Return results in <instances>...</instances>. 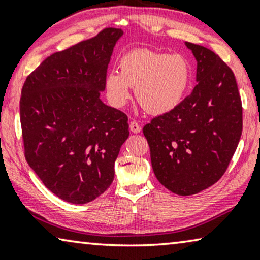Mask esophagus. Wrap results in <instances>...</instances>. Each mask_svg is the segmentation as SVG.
<instances>
[{
  "label": "esophagus",
  "instance_id": "34e87169",
  "mask_svg": "<svg viewBox=\"0 0 260 260\" xmlns=\"http://www.w3.org/2000/svg\"><path fill=\"white\" fill-rule=\"evenodd\" d=\"M129 129H131V132L132 133H139V132L141 131V127H140V125H139V123L137 122V121H131V123H129Z\"/></svg>",
  "mask_w": 260,
  "mask_h": 260
}]
</instances>
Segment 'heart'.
Returning a JSON list of instances; mask_svg holds the SVG:
<instances>
[{
  "label": "heart",
  "mask_w": 260,
  "mask_h": 260,
  "mask_svg": "<svg viewBox=\"0 0 260 260\" xmlns=\"http://www.w3.org/2000/svg\"><path fill=\"white\" fill-rule=\"evenodd\" d=\"M120 72L112 71L105 78V90L114 107H122L135 88L139 105L153 115H161L177 107L184 99L192 68L181 54H167L149 49H135L120 58Z\"/></svg>",
  "instance_id": "heart-1"
}]
</instances>
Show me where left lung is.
<instances>
[{
    "label": "left lung",
    "instance_id": "8db88e82",
    "mask_svg": "<svg viewBox=\"0 0 260 260\" xmlns=\"http://www.w3.org/2000/svg\"><path fill=\"white\" fill-rule=\"evenodd\" d=\"M197 60V85L173 111L144 127L153 172L171 192L192 196L225 173L243 131L235 74L212 50L186 42Z\"/></svg>",
    "mask_w": 260,
    "mask_h": 260
}]
</instances>
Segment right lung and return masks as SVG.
Returning <instances> with one entry per match:
<instances>
[{
	"instance_id": "right-lung-1",
	"label": "right lung",
	"mask_w": 260,
	"mask_h": 260,
	"mask_svg": "<svg viewBox=\"0 0 260 260\" xmlns=\"http://www.w3.org/2000/svg\"><path fill=\"white\" fill-rule=\"evenodd\" d=\"M121 29L48 56L25 79L20 100L24 156L58 198L87 204L114 179V164L129 135L125 113L105 105L101 92Z\"/></svg>"
}]
</instances>
